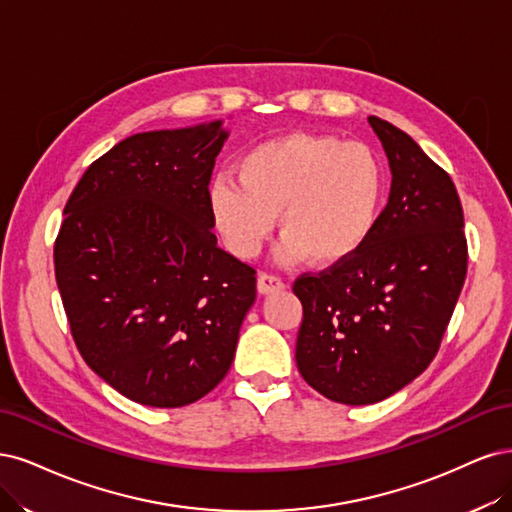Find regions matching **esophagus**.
Instances as JSON below:
<instances>
[{
  "label": "esophagus",
  "instance_id": "1",
  "mask_svg": "<svg viewBox=\"0 0 512 512\" xmlns=\"http://www.w3.org/2000/svg\"><path fill=\"white\" fill-rule=\"evenodd\" d=\"M285 287H287L285 280L280 278V276H276V274H270V272H263V274H259V278H257V289H259V293H263V295L278 293V291H283Z\"/></svg>",
  "mask_w": 512,
  "mask_h": 512
}]
</instances>
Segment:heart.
<instances>
[{
  "label": "heart",
  "mask_w": 512,
  "mask_h": 512,
  "mask_svg": "<svg viewBox=\"0 0 512 512\" xmlns=\"http://www.w3.org/2000/svg\"><path fill=\"white\" fill-rule=\"evenodd\" d=\"M387 172L361 142L289 134L255 144L238 161V178L212 180L214 223L238 257H255L278 212L280 259L302 255L336 266L364 249L383 212Z\"/></svg>",
  "instance_id": "obj_1"
}]
</instances>
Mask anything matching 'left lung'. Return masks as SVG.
Listing matches in <instances>:
<instances>
[{"instance_id": "obj_1", "label": "left lung", "mask_w": 512, "mask_h": 512, "mask_svg": "<svg viewBox=\"0 0 512 512\" xmlns=\"http://www.w3.org/2000/svg\"><path fill=\"white\" fill-rule=\"evenodd\" d=\"M368 123L389 159V202L357 255L293 283L304 308L298 370L325 398L351 406L389 398L432 364L468 270L451 176L402 129Z\"/></svg>"}]
</instances>
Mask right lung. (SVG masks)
Returning a JSON list of instances; mask_svg holds the SVG:
<instances>
[{"mask_svg": "<svg viewBox=\"0 0 512 512\" xmlns=\"http://www.w3.org/2000/svg\"><path fill=\"white\" fill-rule=\"evenodd\" d=\"M221 121L129 136L95 159L63 208L55 278L87 366L125 398L178 408L234 361L255 268L212 234Z\"/></svg>", "mask_w": 512, "mask_h": 512, "instance_id": "obj_1", "label": "right lung"}]
</instances>
